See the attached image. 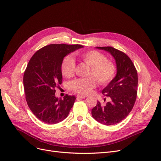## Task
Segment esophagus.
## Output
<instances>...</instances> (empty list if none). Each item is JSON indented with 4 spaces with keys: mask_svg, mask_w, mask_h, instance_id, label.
<instances>
[{
    "mask_svg": "<svg viewBox=\"0 0 161 161\" xmlns=\"http://www.w3.org/2000/svg\"><path fill=\"white\" fill-rule=\"evenodd\" d=\"M86 97L85 95H78L76 96V98L77 99H84Z\"/></svg>",
    "mask_w": 161,
    "mask_h": 161,
    "instance_id": "obj_1",
    "label": "esophagus"
}]
</instances>
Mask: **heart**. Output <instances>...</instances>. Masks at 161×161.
<instances>
[{"label":"heart","mask_w":161,"mask_h":161,"mask_svg":"<svg viewBox=\"0 0 161 161\" xmlns=\"http://www.w3.org/2000/svg\"><path fill=\"white\" fill-rule=\"evenodd\" d=\"M77 57L90 66L88 76H93L100 85H105L114 78L116 68L114 63L108 61L106 57L97 51L91 50L77 54ZM61 73L64 76L70 78L73 76L75 70V63L70 56L64 58L61 65ZM96 86V80L92 77L78 79L70 82V88L73 91L87 94Z\"/></svg>","instance_id":"obj_1"}]
</instances>
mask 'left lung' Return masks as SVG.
Instances as JSON below:
<instances>
[{"mask_svg": "<svg viewBox=\"0 0 161 161\" xmlns=\"http://www.w3.org/2000/svg\"><path fill=\"white\" fill-rule=\"evenodd\" d=\"M110 53L116 64L117 73L102 90L111 99L102 106L100 102L92 109V117L100 123L110 125L119 123L131 111L137 98L138 76L132 61L125 53L112 47H96Z\"/></svg>", "mask_w": 161, "mask_h": 161, "instance_id": "left-lung-1", "label": "left lung"}]
</instances>
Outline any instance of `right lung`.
I'll use <instances>...</instances> for the list:
<instances>
[{
    "mask_svg": "<svg viewBox=\"0 0 161 161\" xmlns=\"http://www.w3.org/2000/svg\"><path fill=\"white\" fill-rule=\"evenodd\" d=\"M82 47L78 44H50L37 51L28 64L23 79L25 100L32 113L45 124H55L65 119L73 106L75 96L58 98L55 88L62 83L64 57Z\"/></svg>",
    "mask_w": 161,
    "mask_h": 161,
    "instance_id": "add662e5",
    "label": "right lung"
}]
</instances>
